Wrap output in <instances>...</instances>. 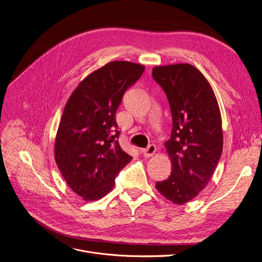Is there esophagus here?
I'll use <instances>...</instances> for the list:
<instances>
[{"mask_svg":"<svg viewBox=\"0 0 262 262\" xmlns=\"http://www.w3.org/2000/svg\"><path fill=\"white\" fill-rule=\"evenodd\" d=\"M156 153V147L154 146V144H150V146L147 148L142 150V154L144 157H152L154 154Z\"/></svg>","mask_w":262,"mask_h":262,"instance_id":"1","label":"esophagus"}]
</instances>
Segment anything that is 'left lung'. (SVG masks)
Instances as JSON below:
<instances>
[{"instance_id":"8db88e82","label":"left lung","mask_w":262,"mask_h":262,"mask_svg":"<svg viewBox=\"0 0 262 262\" xmlns=\"http://www.w3.org/2000/svg\"><path fill=\"white\" fill-rule=\"evenodd\" d=\"M152 76L166 95L172 119L164 143L171 172L156 188L173 204L183 205L206 187L222 155L221 111L210 83L193 66H159Z\"/></svg>"}]
</instances>
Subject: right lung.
<instances>
[{
	"mask_svg": "<svg viewBox=\"0 0 262 262\" xmlns=\"http://www.w3.org/2000/svg\"><path fill=\"white\" fill-rule=\"evenodd\" d=\"M143 71L142 64L111 61L85 77L66 104L55 138V161L84 201L110 192L115 177L132 159L120 147L115 112Z\"/></svg>",
	"mask_w": 262,
	"mask_h": 262,
	"instance_id": "obj_1",
	"label": "right lung"
}]
</instances>
